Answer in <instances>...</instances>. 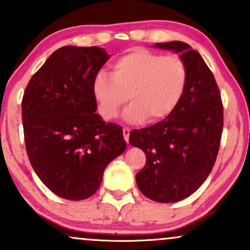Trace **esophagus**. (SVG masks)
<instances>
[{"label":"esophagus","mask_w":250,"mask_h":250,"mask_svg":"<svg viewBox=\"0 0 250 250\" xmlns=\"http://www.w3.org/2000/svg\"><path fill=\"white\" fill-rule=\"evenodd\" d=\"M123 137H125V142H129V134H130V130L128 128H123Z\"/></svg>","instance_id":"1"}]
</instances>
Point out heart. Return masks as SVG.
<instances>
[{"mask_svg":"<svg viewBox=\"0 0 250 250\" xmlns=\"http://www.w3.org/2000/svg\"><path fill=\"white\" fill-rule=\"evenodd\" d=\"M187 82V67L180 57L135 49L114 61L111 75L103 70L96 74L93 95L104 120L115 119L129 99L125 121L157 122L177 108Z\"/></svg>","mask_w":250,"mask_h":250,"instance_id":"obj_1","label":"heart"}]
</instances>
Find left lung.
I'll list each match as a JSON object with an SVG mask.
<instances>
[{
    "instance_id": "8db88e82",
    "label": "left lung",
    "mask_w": 250,
    "mask_h": 250,
    "mask_svg": "<svg viewBox=\"0 0 250 250\" xmlns=\"http://www.w3.org/2000/svg\"><path fill=\"white\" fill-rule=\"evenodd\" d=\"M155 47L180 53L188 70L187 88L170 115L131 130L129 143L147 157L136 174L141 193L156 202L171 203L190 196L210 174L223 130V104L213 73L196 50L181 41Z\"/></svg>"
}]
</instances>
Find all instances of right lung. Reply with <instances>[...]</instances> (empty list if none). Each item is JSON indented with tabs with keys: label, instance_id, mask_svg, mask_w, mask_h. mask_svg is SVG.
Returning a JSON list of instances; mask_svg holds the SVG:
<instances>
[{
	"label": "right lung",
	"instance_id": "add662e5",
	"mask_svg": "<svg viewBox=\"0 0 250 250\" xmlns=\"http://www.w3.org/2000/svg\"><path fill=\"white\" fill-rule=\"evenodd\" d=\"M109 56L65 45L34 74L22 99L25 149L34 170L65 200L95 194L107 166L125 149L122 128L95 114L94 77Z\"/></svg>",
	"mask_w": 250,
	"mask_h": 250
}]
</instances>
